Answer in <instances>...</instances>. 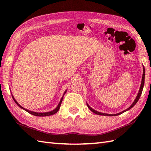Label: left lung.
<instances>
[{"instance_id": "obj_1", "label": "left lung", "mask_w": 151, "mask_h": 151, "mask_svg": "<svg viewBox=\"0 0 151 151\" xmlns=\"http://www.w3.org/2000/svg\"><path fill=\"white\" fill-rule=\"evenodd\" d=\"M144 83H145V68H144V67H143V75H142V84H141V86H140V88H139V92H138V94H137V97H136V99H135V100H134V101L133 103L132 104V105H131L129 108H128L127 109V110H124V111H121V112H120V113H119V114H108L101 113V112H99V111H96V110H93V108H91L90 106H89V105L87 104L88 107L89 108V110H91L92 112H93L94 114H97V115H106V116H115V115H120V114H121L124 113V111H127V110H130V109L132 108L135 105V104L137 103V102L138 101V100H139V97H140L141 95H142V93L143 89V86H144Z\"/></svg>"}]
</instances>
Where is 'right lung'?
<instances>
[{
	"label": "right lung",
	"mask_w": 151,
	"mask_h": 151,
	"mask_svg": "<svg viewBox=\"0 0 151 151\" xmlns=\"http://www.w3.org/2000/svg\"><path fill=\"white\" fill-rule=\"evenodd\" d=\"M66 91H67V90H66L65 92H64V94L65 93ZM64 94H63V95H64ZM12 98H13V99H14V100L15 103L17 104L21 108L23 109L24 110L27 111L28 113H29V114H32V115H35V116H40V117L49 116V115H53V114H56V112L59 110V109H60V106H61V104H62V100H63V96L62 98L61 99V100H60V102H59L58 105V106H57L55 109H54V110H53L52 111H48V112H43V113H38V112H34V111H30V110H27V109H25L24 108L21 106L20 104H19L17 101H16V100L14 99V96H13V95H12Z\"/></svg>",
	"instance_id": "obj_1"
}]
</instances>
